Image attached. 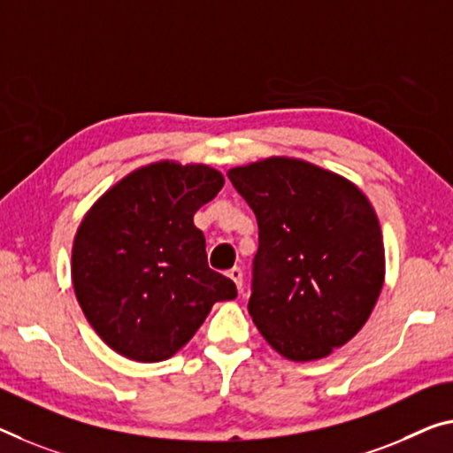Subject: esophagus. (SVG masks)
<instances>
[{"label": "esophagus", "instance_id": "1", "mask_svg": "<svg viewBox=\"0 0 453 453\" xmlns=\"http://www.w3.org/2000/svg\"><path fill=\"white\" fill-rule=\"evenodd\" d=\"M226 275L231 277V280L236 283V288L242 289V269H241V267H233V269H228V273H226Z\"/></svg>", "mask_w": 453, "mask_h": 453}]
</instances>
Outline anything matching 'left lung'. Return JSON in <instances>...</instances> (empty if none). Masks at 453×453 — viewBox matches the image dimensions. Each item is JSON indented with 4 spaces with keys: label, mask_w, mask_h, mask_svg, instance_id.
I'll return each mask as SVG.
<instances>
[{
    "label": "left lung",
    "mask_w": 453,
    "mask_h": 453,
    "mask_svg": "<svg viewBox=\"0 0 453 453\" xmlns=\"http://www.w3.org/2000/svg\"><path fill=\"white\" fill-rule=\"evenodd\" d=\"M253 208L259 249L249 314L285 358H324L363 328L385 280L374 208L348 180L302 159L228 172Z\"/></svg>",
    "instance_id": "8db88e82"
}]
</instances>
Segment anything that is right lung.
<instances>
[{
  "instance_id": "right-lung-1",
  "label": "right lung",
  "mask_w": 453,
  "mask_h": 453,
  "mask_svg": "<svg viewBox=\"0 0 453 453\" xmlns=\"http://www.w3.org/2000/svg\"><path fill=\"white\" fill-rule=\"evenodd\" d=\"M225 178L208 165L151 164L115 184L82 219L73 285L95 332L121 357L159 363L176 354L236 285L208 267L194 214Z\"/></svg>"
}]
</instances>
